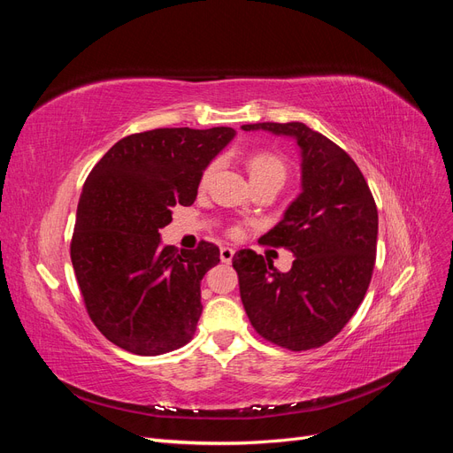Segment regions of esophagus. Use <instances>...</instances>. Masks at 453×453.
Segmentation results:
<instances>
[{
    "mask_svg": "<svg viewBox=\"0 0 453 453\" xmlns=\"http://www.w3.org/2000/svg\"><path fill=\"white\" fill-rule=\"evenodd\" d=\"M232 257H234V250H232V248H221V260H223V263H230V260H232Z\"/></svg>",
    "mask_w": 453,
    "mask_h": 453,
    "instance_id": "1",
    "label": "esophagus"
}]
</instances>
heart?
I'll return each mask as SVG.
<instances>
[{
  "label": "heart",
  "instance_id": "obj_1",
  "mask_svg": "<svg viewBox=\"0 0 453 453\" xmlns=\"http://www.w3.org/2000/svg\"><path fill=\"white\" fill-rule=\"evenodd\" d=\"M217 164L211 162L208 168L203 170L202 173V185L208 183L211 180V175L215 173ZM248 168L251 173V180H266V177H276V180H285L287 175V168H285V162L278 157L270 153V150H257L250 158H248ZM230 234L232 236H238L240 234V226H232L230 228Z\"/></svg>",
  "mask_w": 453,
  "mask_h": 453
}]
</instances>
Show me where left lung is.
I'll return each instance as SVG.
<instances>
[{"instance_id":"1","label":"left lung","mask_w":453,"mask_h":453,"mask_svg":"<svg viewBox=\"0 0 453 453\" xmlns=\"http://www.w3.org/2000/svg\"><path fill=\"white\" fill-rule=\"evenodd\" d=\"M243 130L289 135L300 149L303 193L260 243L295 255L289 272L251 250L232 258L255 331L291 351L319 348L351 319L376 263L378 210L357 164L303 122H257Z\"/></svg>"}]
</instances>
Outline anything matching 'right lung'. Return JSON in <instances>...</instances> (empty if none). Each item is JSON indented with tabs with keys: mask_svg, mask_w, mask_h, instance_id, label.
<instances>
[{
	"mask_svg": "<svg viewBox=\"0 0 453 453\" xmlns=\"http://www.w3.org/2000/svg\"><path fill=\"white\" fill-rule=\"evenodd\" d=\"M228 127L157 128L117 142L79 198L72 263L87 311L115 346L162 355L185 346L202 313L200 281L219 248L160 245L175 205L196 200L208 164L234 138Z\"/></svg>",
	"mask_w": 453,
	"mask_h": 453,
	"instance_id": "1",
	"label": "right lung"
}]
</instances>
